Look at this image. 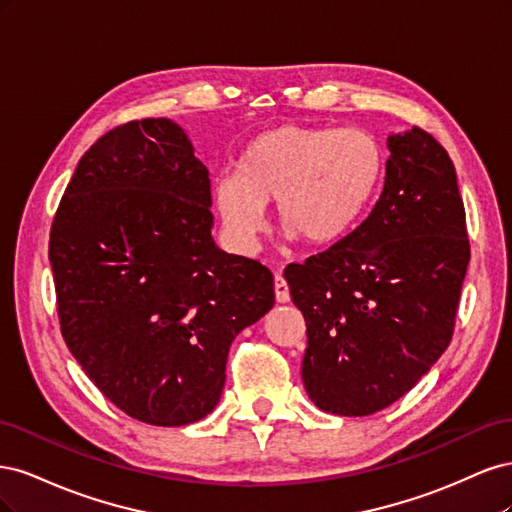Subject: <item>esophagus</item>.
Masks as SVG:
<instances>
[{
  "instance_id": "obj_1",
  "label": "esophagus",
  "mask_w": 512,
  "mask_h": 512,
  "mask_svg": "<svg viewBox=\"0 0 512 512\" xmlns=\"http://www.w3.org/2000/svg\"><path fill=\"white\" fill-rule=\"evenodd\" d=\"M275 299H277V303H288L290 301V288H288L286 280L280 273L275 275Z\"/></svg>"
}]
</instances>
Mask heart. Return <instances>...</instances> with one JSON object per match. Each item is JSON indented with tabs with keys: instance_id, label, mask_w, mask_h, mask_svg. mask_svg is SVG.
Returning a JSON list of instances; mask_svg holds the SVG:
<instances>
[{
	"instance_id": "b5f03b06",
	"label": "heart",
	"mask_w": 512,
	"mask_h": 512,
	"mask_svg": "<svg viewBox=\"0 0 512 512\" xmlns=\"http://www.w3.org/2000/svg\"><path fill=\"white\" fill-rule=\"evenodd\" d=\"M384 162L380 141L367 130L286 123L245 145L241 173L215 181L213 200L241 250H254L265 232L267 203H275L286 235L305 245H329L363 220Z\"/></svg>"
}]
</instances>
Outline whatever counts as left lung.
Segmentation results:
<instances>
[{"label": "left lung", "mask_w": 512, "mask_h": 512, "mask_svg": "<svg viewBox=\"0 0 512 512\" xmlns=\"http://www.w3.org/2000/svg\"><path fill=\"white\" fill-rule=\"evenodd\" d=\"M374 209L329 250L284 271L307 324L305 391L331 414L389 408L451 344L470 262L453 160L421 128L389 136Z\"/></svg>", "instance_id": "left-lung-1"}]
</instances>
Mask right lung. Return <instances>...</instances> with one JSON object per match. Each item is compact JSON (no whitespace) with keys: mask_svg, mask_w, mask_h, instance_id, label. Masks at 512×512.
Masks as SVG:
<instances>
[{"mask_svg":"<svg viewBox=\"0 0 512 512\" xmlns=\"http://www.w3.org/2000/svg\"><path fill=\"white\" fill-rule=\"evenodd\" d=\"M209 207V170L185 132L141 119L85 151L51 226L66 346L147 425H188L218 406L232 339L275 303L267 267L213 243Z\"/></svg>","mask_w":512,"mask_h":512,"instance_id":"obj_1","label":"right lung"}]
</instances>
